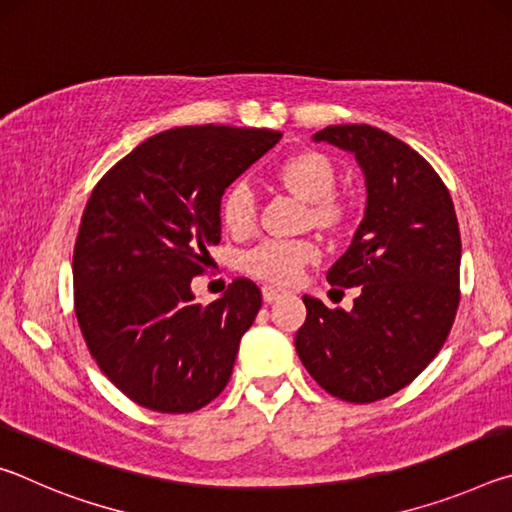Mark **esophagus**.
I'll return each instance as SVG.
<instances>
[{
    "label": "esophagus",
    "mask_w": 512,
    "mask_h": 512,
    "mask_svg": "<svg viewBox=\"0 0 512 512\" xmlns=\"http://www.w3.org/2000/svg\"><path fill=\"white\" fill-rule=\"evenodd\" d=\"M280 296H282V291L271 287V284H266V287H262V298H264V302H268V305H271V302H275Z\"/></svg>",
    "instance_id": "1"
}]
</instances>
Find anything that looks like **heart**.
I'll list each match as a JSON object with an SVG mask.
<instances>
[{
    "label": "heart",
    "mask_w": 512,
    "mask_h": 512,
    "mask_svg": "<svg viewBox=\"0 0 512 512\" xmlns=\"http://www.w3.org/2000/svg\"><path fill=\"white\" fill-rule=\"evenodd\" d=\"M275 178L307 201V219L318 228H339L348 216V201L334 194L336 171L332 160L320 151L291 153L275 167ZM221 219L235 235L253 230L257 219V196L248 180H237L225 189ZM320 257L314 239H266L250 250L246 268L250 275L273 284H293L302 268Z\"/></svg>",
    "instance_id": "1"
}]
</instances>
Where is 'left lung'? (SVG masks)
<instances>
[{"label": "left lung", "mask_w": 512, "mask_h": 512, "mask_svg": "<svg viewBox=\"0 0 512 512\" xmlns=\"http://www.w3.org/2000/svg\"><path fill=\"white\" fill-rule=\"evenodd\" d=\"M329 142L357 158L366 214L327 271L332 287H359L350 311L302 296L296 350L329 395L368 404L402 391L443 348L461 300V232L452 196L431 164L368 124L327 126Z\"/></svg>", "instance_id": "1"}]
</instances>
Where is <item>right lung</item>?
<instances>
[{
  "label": "right lung",
  "instance_id": "add662e5",
  "mask_svg": "<svg viewBox=\"0 0 512 512\" xmlns=\"http://www.w3.org/2000/svg\"><path fill=\"white\" fill-rule=\"evenodd\" d=\"M280 131L183 126L106 171L74 246V311L92 359L135 404L192 413L230 381L262 291L237 277L203 307L192 277L221 241V196Z\"/></svg>",
  "mask_w": 512,
  "mask_h": 512
}]
</instances>
